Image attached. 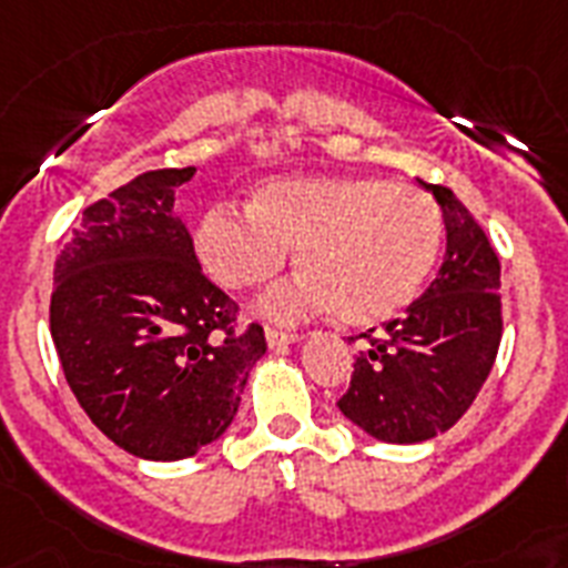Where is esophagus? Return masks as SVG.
Returning <instances> with one entry per match:
<instances>
[{"label": "esophagus", "instance_id": "esophagus-1", "mask_svg": "<svg viewBox=\"0 0 568 568\" xmlns=\"http://www.w3.org/2000/svg\"><path fill=\"white\" fill-rule=\"evenodd\" d=\"M302 336L295 334V331H281V327H266V345L270 348H287L293 342H298Z\"/></svg>", "mask_w": 568, "mask_h": 568}]
</instances>
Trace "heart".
Wrapping results in <instances>:
<instances>
[{"label": "heart", "mask_w": 568, "mask_h": 568, "mask_svg": "<svg viewBox=\"0 0 568 568\" xmlns=\"http://www.w3.org/2000/svg\"><path fill=\"white\" fill-rule=\"evenodd\" d=\"M442 232V211L418 185L281 176L250 196L246 214L209 211L196 226V255L220 287L257 293L298 250L304 273L270 295V316L336 311L345 325H379L418 298Z\"/></svg>", "instance_id": "b5f03b06"}]
</instances>
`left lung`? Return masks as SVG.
I'll return each mask as SVG.
<instances>
[{
  "label": "left lung",
  "instance_id": "left-lung-1",
  "mask_svg": "<svg viewBox=\"0 0 568 568\" xmlns=\"http://www.w3.org/2000/svg\"><path fill=\"white\" fill-rule=\"evenodd\" d=\"M424 189L442 205L447 229L442 270L400 318L357 336L365 342L339 397L345 418L388 444L447 433L485 386L503 339L494 246L453 191L429 182Z\"/></svg>",
  "mask_w": 568,
  "mask_h": 568
}]
</instances>
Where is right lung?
Wrapping results in <instances>:
<instances>
[{
  "label": "right lung",
  "instance_id": "right-lung-1",
  "mask_svg": "<svg viewBox=\"0 0 568 568\" xmlns=\"http://www.w3.org/2000/svg\"><path fill=\"white\" fill-rule=\"evenodd\" d=\"M196 168L135 176L83 209L60 250L51 339L89 420L121 449L180 462L226 433L264 327L203 275L173 194Z\"/></svg>",
  "mask_w": 568,
  "mask_h": 568
}]
</instances>
